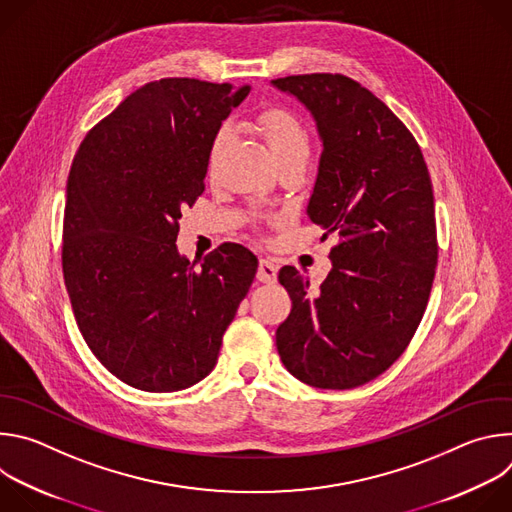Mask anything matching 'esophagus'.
<instances>
[{
    "label": "esophagus",
    "instance_id": "obj_1",
    "mask_svg": "<svg viewBox=\"0 0 512 512\" xmlns=\"http://www.w3.org/2000/svg\"><path fill=\"white\" fill-rule=\"evenodd\" d=\"M257 279L261 283H273L277 279V265L269 259H261L259 269H257Z\"/></svg>",
    "mask_w": 512,
    "mask_h": 512
}]
</instances>
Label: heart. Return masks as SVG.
<instances>
[{
	"label": "heart",
	"instance_id": "heart-1",
	"mask_svg": "<svg viewBox=\"0 0 512 512\" xmlns=\"http://www.w3.org/2000/svg\"><path fill=\"white\" fill-rule=\"evenodd\" d=\"M259 127L269 145V152L277 166L281 164H304L310 156V131L304 121L285 109H269L261 113ZM233 139V131L229 125L218 129L208 145V174H216L221 168L225 154Z\"/></svg>",
	"mask_w": 512,
	"mask_h": 512
}]
</instances>
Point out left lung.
Here are the masks:
<instances>
[{
    "label": "left lung",
    "instance_id": "8db88e82",
    "mask_svg": "<svg viewBox=\"0 0 512 512\" xmlns=\"http://www.w3.org/2000/svg\"><path fill=\"white\" fill-rule=\"evenodd\" d=\"M271 85L314 117L322 156L310 221L330 251L318 289L279 269L291 312L275 332L285 369L316 389H354L385 373L413 338L437 265L429 172L411 131L369 89L342 75Z\"/></svg>",
    "mask_w": 512,
    "mask_h": 512
}]
</instances>
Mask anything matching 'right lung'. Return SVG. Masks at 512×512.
I'll return each instance as SVG.
<instances>
[{
	"instance_id": "add662e5",
	"label": "right lung",
	"mask_w": 512,
	"mask_h": 512,
	"mask_svg": "<svg viewBox=\"0 0 512 512\" xmlns=\"http://www.w3.org/2000/svg\"><path fill=\"white\" fill-rule=\"evenodd\" d=\"M251 87L162 79L131 93L79 145L66 182L62 271L79 330L129 387L202 381L253 283L257 257L225 243L196 269L182 208L204 192L212 135Z\"/></svg>"
}]
</instances>
